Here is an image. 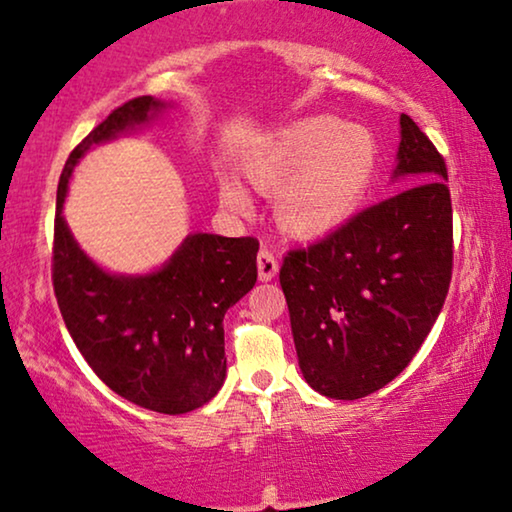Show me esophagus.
<instances>
[{
    "instance_id": "obj_1",
    "label": "esophagus",
    "mask_w": 512,
    "mask_h": 512,
    "mask_svg": "<svg viewBox=\"0 0 512 512\" xmlns=\"http://www.w3.org/2000/svg\"><path fill=\"white\" fill-rule=\"evenodd\" d=\"M279 272V261L275 256V251L263 247L258 251V277H261V282H270V279H275Z\"/></svg>"
}]
</instances>
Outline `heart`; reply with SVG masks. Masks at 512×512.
I'll use <instances>...</instances> for the list:
<instances>
[{
	"label": "heart",
	"instance_id": "heart-1",
	"mask_svg": "<svg viewBox=\"0 0 512 512\" xmlns=\"http://www.w3.org/2000/svg\"><path fill=\"white\" fill-rule=\"evenodd\" d=\"M380 163L375 137L359 125L314 116L284 128L249 160V179L277 195L279 223L296 235H317L352 216L373 186ZM223 200L247 209L235 181L223 184Z\"/></svg>",
	"mask_w": 512,
	"mask_h": 512
}]
</instances>
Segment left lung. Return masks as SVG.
Instances as JSON below:
<instances>
[{
    "instance_id": "1",
    "label": "left lung",
    "mask_w": 512,
    "mask_h": 512,
    "mask_svg": "<svg viewBox=\"0 0 512 512\" xmlns=\"http://www.w3.org/2000/svg\"><path fill=\"white\" fill-rule=\"evenodd\" d=\"M396 174H408V188L291 249L279 270L300 370L338 401L375 394L401 375L450 291L447 165L405 114Z\"/></svg>"
}]
</instances>
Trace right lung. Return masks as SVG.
<instances>
[{
    "instance_id": "obj_1",
    "label": "right lung",
    "mask_w": 512,
    "mask_h": 512,
    "mask_svg": "<svg viewBox=\"0 0 512 512\" xmlns=\"http://www.w3.org/2000/svg\"><path fill=\"white\" fill-rule=\"evenodd\" d=\"M160 107L149 95L128 100L69 153L55 202L53 291L69 335L111 391L139 408L184 415L226 380L223 317L254 289L258 240L198 233L163 270L116 277L83 254L60 214L76 160Z\"/></svg>"
}]
</instances>
